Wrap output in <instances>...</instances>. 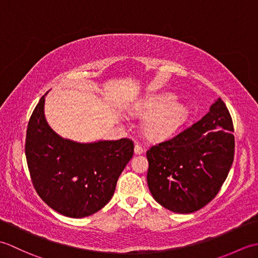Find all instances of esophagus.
I'll use <instances>...</instances> for the list:
<instances>
[{"label":"esophagus","mask_w":258,"mask_h":258,"mask_svg":"<svg viewBox=\"0 0 258 258\" xmlns=\"http://www.w3.org/2000/svg\"><path fill=\"white\" fill-rule=\"evenodd\" d=\"M134 152H135V154H142V153L144 152V150H143V147H142L140 144H135Z\"/></svg>","instance_id":"obj_1"}]
</instances>
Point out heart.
Here are the masks:
<instances>
[{"instance_id": "heart-1", "label": "heart", "mask_w": 258, "mask_h": 258, "mask_svg": "<svg viewBox=\"0 0 258 258\" xmlns=\"http://www.w3.org/2000/svg\"><path fill=\"white\" fill-rule=\"evenodd\" d=\"M173 95L153 96L145 101L138 113L143 116L157 113L146 120L144 132L151 140H163L174 134L187 118L188 111L184 105L175 104Z\"/></svg>"}]
</instances>
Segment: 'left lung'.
<instances>
[{
	"label": "left lung",
	"mask_w": 258,
	"mask_h": 258,
	"mask_svg": "<svg viewBox=\"0 0 258 258\" xmlns=\"http://www.w3.org/2000/svg\"><path fill=\"white\" fill-rule=\"evenodd\" d=\"M233 120L221 98L205 116L173 139L146 152L147 185L167 210L188 214L207 205L220 191L235 152Z\"/></svg>",
	"instance_id": "obj_1"
}]
</instances>
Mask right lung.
<instances>
[{
	"instance_id": "obj_1",
	"label": "right lung",
	"mask_w": 258,
	"mask_h": 258,
	"mask_svg": "<svg viewBox=\"0 0 258 258\" xmlns=\"http://www.w3.org/2000/svg\"><path fill=\"white\" fill-rule=\"evenodd\" d=\"M44 96L26 130L25 155L33 186L43 202L62 215L90 216L111 201L133 156L134 143L120 139L82 144L61 138L46 122Z\"/></svg>"
}]
</instances>
